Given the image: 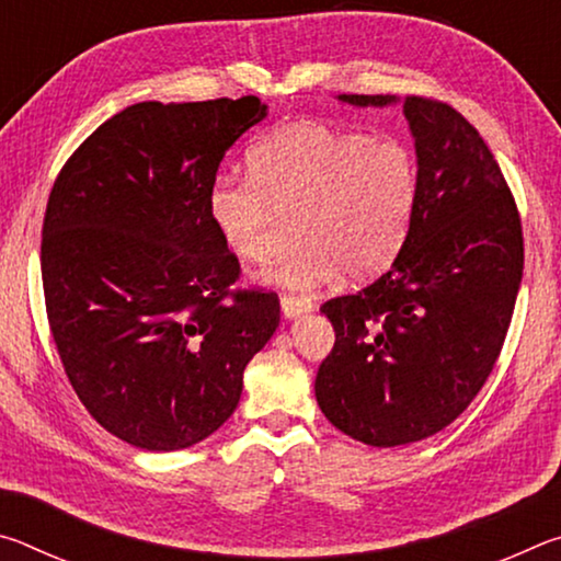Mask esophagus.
I'll return each mask as SVG.
<instances>
[{"instance_id": "1", "label": "esophagus", "mask_w": 561, "mask_h": 561, "mask_svg": "<svg viewBox=\"0 0 561 561\" xmlns=\"http://www.w3.org/2000/svg\"><path fill=\"white\" fill-rule=\"evenodd\" d=\"M279 307H282V317L284 319H299L304 314H309L311 301L309 299H301V297H282Z\"/></svg>"}]
</instances>
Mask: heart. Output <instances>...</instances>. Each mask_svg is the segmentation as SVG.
<instances>
[{
    "mask_svg": "<svg viewBox=\"0 0 561 561\" xmlns=\"http://www.w3.org/2000/svg\"><path fill=\"white\" fill-rule=\"evenodd\" d=\"M250 175H220L207 215L242 260L272 250L279 215L294 213V242L260 279L309 289L344 267L360 279L386 270L411 225L417 170L401 140L368 138L321 121H294L252 146Z\"/></svg>",
    "mask_w": 561,
    "mask_h": 561,
    "instance_id": "1",
    "label": "heart"
}]
</instances>
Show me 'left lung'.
I'll return each instance as SVG.
<instances>
[{
    "mask_svg": "<svg viewBox=\"0 0 561 561\" xmlns=\"http://www.w3.org/2000/svg\"><path fill=\"white\" fill-rule=\"evenodd\" d=\"M339 101L401 103L417 195L391 270L321 307L336 341L314 391L341 433L396 448L450 425L488 381L522 282V225L495 156L448 103L356 93Z\"/></svg>",
    "mask_w": 561,
    "mask_h": 561,
    "instance_id": "obj_1",
    "label": "left lung"
}]
</instances>
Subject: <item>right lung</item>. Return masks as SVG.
I'll list each match as a JSON object with an SVG mask.
<instances>
[{"label": "right lung", "mask_w": 561, "mask_h": 561, "mask_svg": "<svg viewBox=\"0 0 561 561\" xmlns=\"http://www.w3.org/2000/svg\"><path fill=\"white\" fill-rule=\"evenodd\" d=\"M257 96L144 101L83 140L56 178L42 230L46 314L87 411L140 450L205 440L234 413L279 299L232 291L240 264L207 190Z\"/></svg>", "instance_id": "1"}]
</instances>
